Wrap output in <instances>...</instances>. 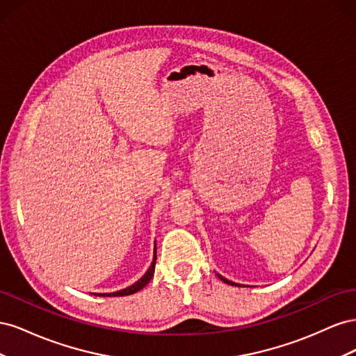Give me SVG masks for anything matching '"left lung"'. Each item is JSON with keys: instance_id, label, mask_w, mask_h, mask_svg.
Returning a JSON list of instances; mask_svg holds the SVG:
<instances>
[{"instance_id": "left-lung-1", "label": "left lung", "mask_w": 356, "mask_h": 356, "mask_svg": "<svg viewBox=\"0 0 356 356\" xmlns=\"http://www.w3.org/2000/svg\"><path fill=\"white\" fill-rule=\"evenodd\" d=\"M217 276L221 279L222 282H225V284H230V285H234V286H242V285H239V284H234V282H232V281H229V279H225L224 276H221L220 273H217Z\"/></svg>"}]
</instances>
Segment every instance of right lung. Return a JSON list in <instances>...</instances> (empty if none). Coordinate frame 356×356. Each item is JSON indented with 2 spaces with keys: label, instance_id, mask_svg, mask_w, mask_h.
I'll use <instances>...</instances> for the list:
<instances>
[{
  "label": "right lung",
  "instance_id": "add662e5",
  "mask_svg": "<svg viewBox=\"0 0 356 356\" xmlns=\"http://www.w3.org/2000/svg\"><path fill=\"white\" fill-rule=\"evenodd\" d=\"M156 258H157V255H156V243H154V257H153V263H152V266L148 267V270L144 273V276L141 277V279H138V281L134 284V285H131V286H127V288H124V289H120V291H115V293H98V294H95V296H99V297H122V296H131V294H135V293H138V291H141L149 281H152V277L154 276V267H156Z\"/></svg>",
  "mask_w": 356,
  "mask_h": 356
}]
</instances>
